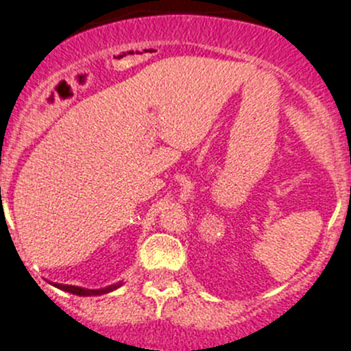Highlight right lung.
<instances>
[{"instance_id":"right-lung-1","label":"right lung","mask_w":351,"mask_h":351,"mask_svg":"<svg viewBox=\"0 0 351 351\" xmlns=\"http://www.w3.org/2000/svg\"><path fill=\"white\" fill-rule=\"evenodd\" d=\"M56 287L61 290H66V292L74 293V295H101V293H107L115 290L117 287H120V284L110 285L107 289H100V290H90V289H81V287H74V285H62V284H56Z\"/></svg>"}]
</instances>
